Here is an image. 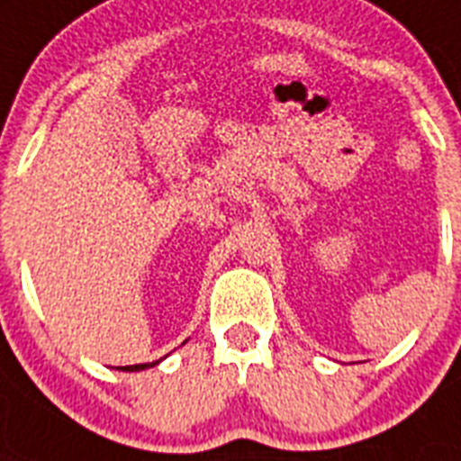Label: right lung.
<instances>
[{
    "mask_svg": "<svg viewBox=\"0 0 461 461\" xmlns=\"http://www.w3.org/2000/svg\"><path fill=\"white\" fill-rule=\"evenodd\" d=\"M149 366H156V361H151V364H137V366H130V368H125V371H141V368H149Z\"/></svg>",
    "mask_w": 461,
    "mask_h": 461,
    "instance_id": "right-lung-1",
    "label": "right lung"
}]
</instances>
